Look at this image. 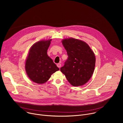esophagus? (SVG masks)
Wrapping results in <instances>:
<instances>
[{"mask_svg":"<svg viewBox=\"0 0 123 123\" xmlns=\"http://www.w3.org/2000/svg\"><path fill=\"white\" fill-rule=\"evenodd\" d=\"M57 66L59 68H60L61 67V64H60V63H58V64H57Z\"/></svg>","mask_w":123,"mask_h":123,"instance_id":"34e87169","label":"esophagus"}]
</instances>
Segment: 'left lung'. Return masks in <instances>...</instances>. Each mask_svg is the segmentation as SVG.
Returning <instances> with one entry per match:
<instances>
[{
  "label": "left lung",
  "mask_w": 123,
  "mask_h": 123,
  "mask_svg": "<svg viewBox=\"0 0 123 123\" xmlns=\"http://www.w3.org/2000/svg\"><path fill=\"white\" fill-rule=\"evenodd\" d=\"M62 44L67 50L68 58L61 72L73 86L86 84L92 76L95 65L93 51L86 42L73 38L63 39Z\"/></svg>",
  "instance_id": "left-lung-1"
}]
</instances>
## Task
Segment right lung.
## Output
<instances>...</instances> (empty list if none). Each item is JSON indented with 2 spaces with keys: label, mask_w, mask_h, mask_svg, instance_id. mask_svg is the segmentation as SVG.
I'll list each match as a JSON object with an SVG mask.
<instances>
[{
  "label": "right lung",
  "mask_w": 123,
  "mask_h": 123,
  "mask_svg": "<svg viewBox=\"0 0 123 123\" xmlns=\"http://www.w3.org/2000/svg\"><path fill=\"white\" fill-rule=\"evenodd\" d=\"M51 39L41 40L34 44L30 49L25 63L29 78L37 84H43L59 68L47 55Z\"/></svg>",
  "instance_id": "1"
}]
</instances>
